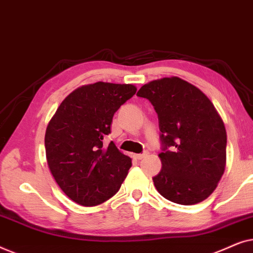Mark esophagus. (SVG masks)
<instances>
[{
	"instance_id": "1",
	"label": "esophagus",
	"mask_w": 253,
	"mask_h": 253,
	"mask_svg": "<svg viewBox=\"0 0 253 253\" xmlns=\"http://www.w3.org/2000/svg\"><path fill=\"white\" fill-rule=\"evenodd\" d=\"M147 155V152H145V153H141V154H134V159H137V160H141V159L145 158Z\"/></svg>"
}]
</instances>
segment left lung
Wrapping results in <instances>:
<instances>
[{"mask_svg": "<svg viewBox=\"0 0 253 253\" xmlns=\"http://www.w3.org/2000/svg\"><path fill=\"white\" fill-rule=\"evenodd\" d=\"M137 95L150 100L159 117L164 152L153 177L158 192L179 205L205 200L222 177L227 159L226 127L212 101L179 77L152 81Z\"/></svg>", "mask_w": 253, "mask_h": 253, "instance_id": "1", "label": "left lung"}]
</instances>
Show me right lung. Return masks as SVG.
I'll list each match as a JSON object with an SVG mask.
<instances>
[{"label": "right lung", "mask_w": 253, "mask_h": 253, "mask_svg": "<svg viewBox=\"0 0 253 253\" xmlns=\"http://www.w3.org/2000/svg\"><path fill=\"white\" fill-rule=\"evenodd\" d=\"M137 87L98 82L72 91L48 123L44 147L49 170L58 186L82 206L102 204L119 191L131 159L103 137L114 114Z\"/></svg>", "instance_id": "obj_1"}]
</instances>
